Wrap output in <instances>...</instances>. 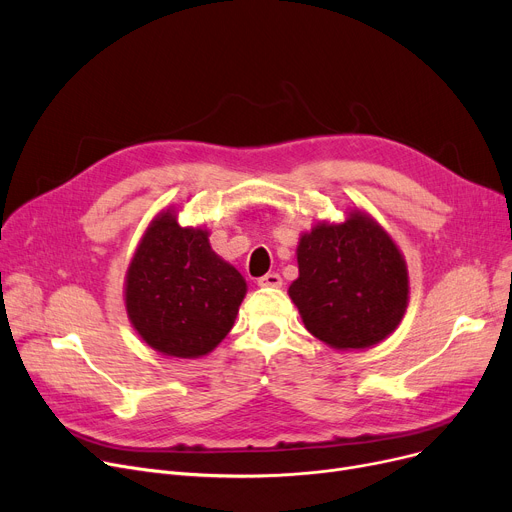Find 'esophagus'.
Wrapping results in <instances>:
<instances>
[{
    "mask_svg": "<svg viewBox=\"0 0 512 512\" xmlns=\"http://www.w3.org/2000/svg\"><path fill=\"white\" fill-rule=\"evenodd\" d=\"M259 286H267V288H280L282 286V278L278 274H265L263 278L257 280Z\"/></svg>",
    "mask_w": 512,
    "mask_h": 512,
    "instance_id": "obj_1",
    "label": "esophagus"
}]
</instances>
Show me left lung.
<instances>
[{"label": "left lung", "mask_w": 512, "mask_h": 512, "mask_svg": "<svg viewBox=\"0 0 512 512\" xmlns=\"http://www.w3.org/2000/svg\"><path fill=\"white\" fill-rule=\"evenodd\" d=\"M288 288L305 328L336 351L386 340L409 305V270L394 238L363 209L340 224L317 222L297 247Z\"/></svg>", "instance_id": "8db88e82"}]
</instances>
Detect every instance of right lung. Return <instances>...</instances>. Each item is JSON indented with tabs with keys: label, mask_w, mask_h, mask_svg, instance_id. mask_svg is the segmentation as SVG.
I'll return each mask as SVG.
<instances>
[{
	"label": "right lung",
	"mask_w": 512,
	"mask_h": 512,
	"mask_svg": "<svg viewBox=\"0 0 512 512\" xmlns=\"http://www.w3.org/2000/svg\"><path fill=\"white\" fill-rule=\"evenodd\" d=\"M247 282L209 245V230L180 226L159 211L134 251L124 280L132 328L153 351L199 359L234 326Z\"/></svg>",
	"instance_id": "add662e5"
}]
</instances>
